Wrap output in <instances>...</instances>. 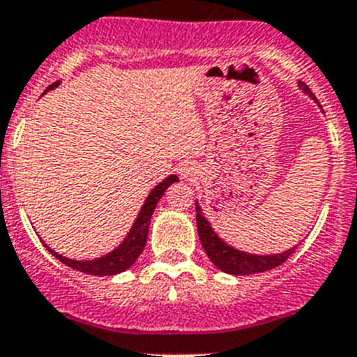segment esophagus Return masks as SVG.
<instances>
[{
	"label": "esophagus",
	"mask_w": 357,
	"mask_h": 357,
	"mask_svg": "<svg viewBox=\"0 0 357 357\" xmlns=\"http://www.w3.org/2000/svg\"><path fill=\"white\" fill-rule=\"evenodd\" d=\"M181 174H183L185 178H188V174H190V170H188V169H183V170H181Z\"/></svg>",
	"instance_id": "obj_1"
}]
</instances>
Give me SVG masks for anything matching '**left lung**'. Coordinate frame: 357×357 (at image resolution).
Segmentation results:
<instances>
[{
  "label": "left lung",
  "instance_id": "obj_1",
  "mask_svg": "<svg viewBox=\"0 0 357 357\" xmlns=\"http://www.w3.org/2000/svg\"><path fill=\"white\" fill-rule=\"evenodd\" d=\"M303 86V91L314 98L307 85L299 83ZM316 100V98H314ZM196 221H197V232H199V239L205 248L206 256L211 257V261L214 263L220 271L227 272L232 275H247V274H259V272L272 271L275 266L283 265L290 257V254L294 252V248H290L283 254H275V256H254V254L239 252L236 248L229 247L223 243L218 234H214V230L211 229V223L202 215V208L196 205Z\"/></svg>",
  "mask_w": 357,
  "mask_h": 357
}]
</instances>
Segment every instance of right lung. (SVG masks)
I'll return each instance as SVG.
<instances>
[{"label":"right lung","instance_id":"add662e5","mask_svg":"<svg viewBox=\"0 0 357 357\" xmlns=\"http://www.w3.org/2000/svg\"><path fill=\"white\" fill-rule=\"evenodd\" d=\"M56 85H58V82L52 83V85L49 86V91L54 89ZM174 181H179L178 176H169V178L165 179V181H161L158 187L152 188V192L146 197L145 205H143L142 212L137 215L132 230L128 232L125 241H123L116 250L107 254V256L100 257V259H94V261H76V259L63 257L61 254L54 252L52 248L47 247L49 248V252L54 254L59 261L65 263V265L70 266V268H74V271L85 272V274L91 275H114L119 274V272L123 271H127L128 266H132L134 261L139 257V254L143 252L146 238H149V225H151V218L152 214H154L155 205H158V202H160L161 196L165 194V190H167Z\"/></svg>","mask_w":357,"mask_h":357}]
</instances>
